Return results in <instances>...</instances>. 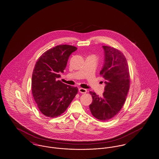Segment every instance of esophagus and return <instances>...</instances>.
<instances>
[{"label":"esophagus","mask_w":159,"mask_h":159,"mask_svg":"<svg viewBox=\"0 0 159 159\" xmlns=\"http://www.w3.org/2000/svg\"><path fill=\"white\" fill-rule=\"evenodd\" d=\"M79 92L81 93H86L87 92V90L86 89H84V88H79Z\"/></svg>","instance_id":"obj_1"}]
</instances>
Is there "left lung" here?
Returning a JSON list of instances; mask_svg holds the SVG:
<instances>
[{"instance_id": "left-lung-1", "label": "left lung", "mask_w": 159, "mask_h": 159, "mask_svg": "<svg viewBox=\"0 0 159 159\" xmlns=\"http://www.w3.org/2000/svg\"><path fill=\"white\" fill-rule=\"evenodd\" d=\"M104 61L100 74L105 80L102 96L90 91L92 103L91 113L100 121H107L117 114L123 107L129 89L130 76L127 60L123 53L112 47L102 46Z\"/></svg>"}]
</instances>
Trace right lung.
Returning a JSON list of instances; mask_svg holds the SVG:
<instances>
[{"label":"right lung","mask_w":159,"mask_h":159,"mask_svg":"<svg viewBox=\"0 0 159 159\" xmlns=\"http://www.w3.org/2000/svg\"><path fill=\"white\" fill-rule=\"evenodd\" d=\"M77 49L71 45L56 46L41 55L35 65L31 83L32 95L38 109L46 117L55 118L63 113L77 94V87L59 80L69 56Z\"/></svg>","instance_id":"1"}]
</instances>
